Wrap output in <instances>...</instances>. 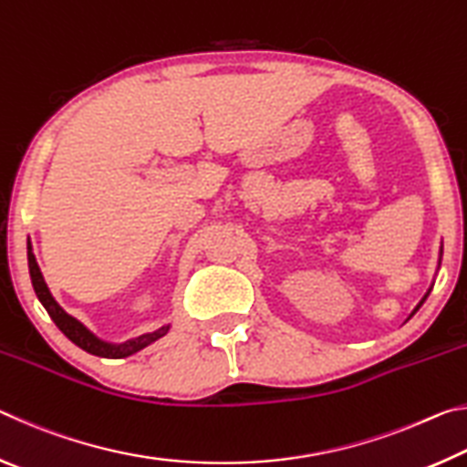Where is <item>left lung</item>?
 Listing matches in <instances>:
<instances>
[{"instance_id":"obj_1","label":"left lung","mask_w":467,"mask_h":467,"mask_svg":"<svg viewBox=\"0 0 467 467\" xmlns=\"http://www.w3.org/2000/svg\"><path fill=\"white\" fill-rule=\"evenodd\" d=\"M441 255H442V247H441V253H439V267H441ZM431 290H432V286L429 288V292H426V295H424V298L420 300V305L424 303V300H426V296H429V295H431ZM420 305H418V306H416V309H414V313H416L418 309H420ZM414 313H412V315H414ZM412 315H410V317H412Z\"/></svg>"}]
</instances>
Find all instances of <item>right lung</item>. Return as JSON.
I'll use <instances>...</instances> for the list:
<instances>
[{"label":"right lung","instance_id":"obj_1","mask_svg":"<svg viewBox=\"0 0 467 467\" xmlns=\"http://www.w3.org/2000/svg\"><path fill=\"white\" fill-rule=\"evenodd\" d=\"M28 270H30V280H33V288L36 292L38 300H41V305L49 313V317L55 321V326H57L66 337L72 339L76 346H80L82 350H86L88 354H94V357H102V358H125V357H131V354L140 352L141 348L150 346L152 342H156L158 337H162L167 334L171 326H162L161 329L156 331H150V334L144 336H138V337H131L128 342H121V344H110L105 342V339H100L92 334V331L84 326V323L78 321L72 315H67L66 311L61 309L57 300L53 298L49 286H47V282L41 274V267L36 264V257L33 253V244H30L28 239Z\"/></svg>","mask_w":467,"mask_h":467}]
</instances>
